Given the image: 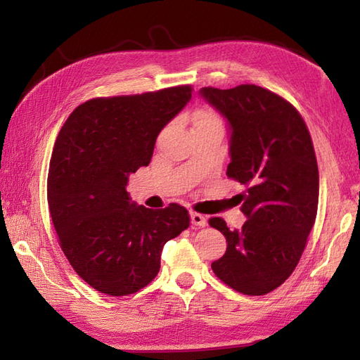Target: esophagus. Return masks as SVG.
<instances>
[{"label":"esophagus","instance_id":"esophagus-1","mask_svg":"<svg viewBox=\"0 0 360 360\" xmlns=\"http://www.w3.org/2000/svg\"><path fill=\"white\" fill-rule=\"evenodd\" d=\"M190 219H192V224L198 226V227H204L205 224H207V218L201 215V213H196V212L190 213Z\"/></svg>","mask_w":360,"mask_h":360}]
</instances>
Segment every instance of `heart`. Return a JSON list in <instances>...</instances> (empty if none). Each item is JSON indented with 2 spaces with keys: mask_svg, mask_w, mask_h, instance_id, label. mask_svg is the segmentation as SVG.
Segmentation results:
<instances>
[{
  "mask_svg": "<svg viewBox=\"0 0 360 360\" xmlns=\"http://www.w3.org/2000/svg\"><path fill=\"white\" fill-rule=\"evenodd\" d=\"M196 120H219V119L217 117V114H213L210 111H202V112L198 114Z\"/></svg>",
  "mask_w": 360,
  "mask_h": 360,
  "instance_id": "obj_1",
  "label": "heart"
}]
</instances>
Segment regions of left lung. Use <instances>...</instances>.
Returning <instances> with one entry per match:
<instances>
[{
    "mask_svg": "<svg viewBox=\"0 0 360 360\" xmlns=\"http://www.w3.org/2000/svg\"><path fill=\"white\" fill-rule=\"evenodd\" d=\"M201 96L231 127L227 178L248 217L241 231L223 218L209 224L226 236V254L212 271L246 295H264L283 285L307 246L317 217L319 168L308 127L286 98L257 85L202 88Z\"/></svg>",
    "mask_w": 360,
    "mask_h": 360,
    "instance_id": "1",
    "label": "left lung"
}]
</instances>
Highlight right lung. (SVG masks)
<instances>
[{"label":"right lung","mask_w":360,"mask_h":360,"mask_svg":"<svg viewBox=\"0 0 360 360\" xmlns=\"http://www.w3.org/2000/svg\"><path fill=\"white\" fill-rule=\"evenodd\" d=\"M190 85L79 105L53 145L48 204L74 271L106 295L134 294L156 277L164 244L190 226L186 207L129 201V173L147 167L156 137L192 98Z\"/></svg>","instance_id":"obj_1"}]
</instances>
